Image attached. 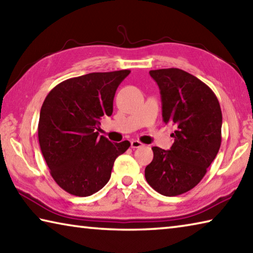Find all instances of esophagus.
Masks as SVG:
<instances>
[{
	"instance_id": "esophagus-1",
	"label": "esophagus",
	"mask_w": 253,
	"mask_h": 253,
	"mask_svg": "<svg viewBox=\"0 0 253 253\" xmlns=\"http://www.w3.org/2000/svg\"><path fill=\"white\" fill-rule=\"evenodd\" d=\"M143 146V144L140 143V142H138V140H131L130 142V147L131 148H139V147H142Z\"/></svg>"
}]
</instances>
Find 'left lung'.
I'll use <instances>...</instances> for the list:
<instances>
[{"label": "left lung", "mask_w": 253, "mask_h": 253, "mask_svg": "<svg viewBox=\"0 0 253 253\" xmlns=\"http://www.w3.org/2000/svg\"><path fill=\"white\" fill-rule=\"evenodd\" d=\"M149 75L160 88L163 121L175 130L169 151L152 147L145 177L160 194L176 196L198 185L219 152L220 104L211 88L186 71L169 68Z\"/></svg>", "instance_id": "left-lung-1"}]
</instances>
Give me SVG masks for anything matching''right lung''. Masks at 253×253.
<instances>
[{
  "instance_id": "obj_1",
  "label": "right lung",
  "mask_w": 253,
  "mask_h": 253,
  "mask_svg": "<svg viewBox=\"0 0 253 253\" xmlns=\"http://www.w3.org/2000/svg\"><path fill=\"white\" fill-rule=\"evenodd\" d=\"M129 70L92 72L67 79L41 107L38 137L55 183L68 193L89 196L108 183L114 162L130 143L98 137L100 119L113 114L114 97Z\"/></svg>"
}]
</instances>
